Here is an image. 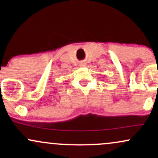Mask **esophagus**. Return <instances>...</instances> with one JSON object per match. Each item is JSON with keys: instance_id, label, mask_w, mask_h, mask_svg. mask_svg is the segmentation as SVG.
<instances>
[{"instance_id": "34e87169", "label": "esophagus", "mask_w": 158, "mask_h": 158, "mask_svg": "<svg viewBox=\"0 0 158 158\" xmlns=\"http://www.w3.org/2000/svg\"><path fill=\"white\" fill-rule=\"evenodd\" d=\"M85 65H86V64H85V63H84V64H81V66H85Z\"/></svg>"}]
</instances>
